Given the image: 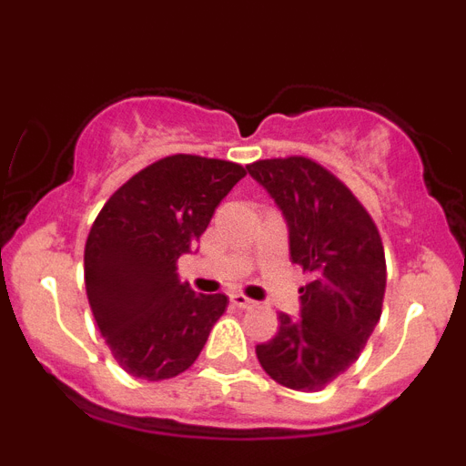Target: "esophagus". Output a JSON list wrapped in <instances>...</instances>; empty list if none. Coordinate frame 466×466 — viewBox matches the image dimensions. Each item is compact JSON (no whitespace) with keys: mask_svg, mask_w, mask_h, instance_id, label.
I'll return each instance as SVG.
<instances>
[{"mask_svg":"<svg viewBox=\"0 0 466 466\" xmlns=\"http://www.w3.org/2000/svg\"><path fill=\"white\" fill-rule=\"evenodd\" d=\"M230 303H233V306H236V308H242V310L257 306V303H254L252 299H247L245 294H238V291H236V294H230Z\"/></svg>","mask_w":466,"mask_h":466,"instance_id":"obj_1","label":"esophagus"}]
</instances>
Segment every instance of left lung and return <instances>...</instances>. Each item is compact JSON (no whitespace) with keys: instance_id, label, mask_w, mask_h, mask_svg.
<instances>
[{"instance_id":"left-lung-1","label":"left lung","mask_w":466,"mask_h":466,"mask_svg":"<svg viewBox=\"0 0 466 466\" xmlns=\"http://www.w3.org/2000/svg\"><path fill=\"white\" fill-rule=\"evenodd\" d=\"M247 172L282 209L291 261L312 275L299 289L300 317L279 312L278 333L257 357L279 385L317 392L360 360L380 319V233L355 193L306 156L257 160Z\"/></svg>"}]
</instances>
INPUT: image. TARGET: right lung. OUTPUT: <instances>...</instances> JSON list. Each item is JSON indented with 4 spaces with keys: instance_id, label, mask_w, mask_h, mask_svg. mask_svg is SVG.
<instances>
[{
    "instance_id": "right-lung-1",
    "label": "right lung",
    "mask_w": 466,
    "mask_h": 466,
    "mask_svg": "<svg viewBox=\"0 0 466 466\" xmlns=\"http://www.w3.org/2000/svg\"><path fill=\"white\" fill-rule=\"evenodd\" d=\"M245 175L230 160L166 156L130 177L97 214L84 252L86 294L111 355L130 376L184 373L224 315L228 299L179 282L177 258L191 252Z\"/></svg>"
}]
</instances>
